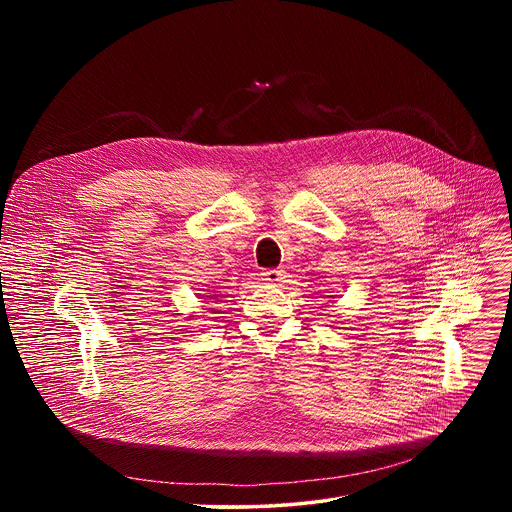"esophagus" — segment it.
I'll return each instance as SVG.
<instances>
[{"instance_id":"esophagus-1","label":"esophagus","mask_w":512,"mask_h":512,"mask_svg":"<svg viewBox=\"0 0 512 512\" xmlns=\"http://www.w3.org/2000/svg\"><path fill=\"white\" fill-rule=\"evenodd\" d=\"M263 279L269 283H279L283 279V271L281 269H265Z\"/></svg>"}]
</instances>
